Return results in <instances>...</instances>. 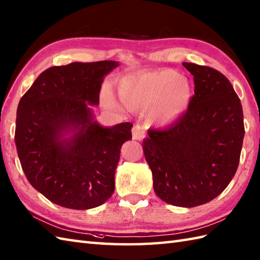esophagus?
Segmentation results:
<instances>
[{
  "instance_id": "obj_1",
  "label": "esophagus",
  "mask_w": 260,
  "mask_h": 260,
  "mask_svg": "<svg viewBox=\"0 0 260 260\" xmlns=\"http://www.w3.org/2000/svg\"><path fill=\"white\" fill-rule=\"evenodd\" d=\"M132 134H133V139L141 141L145 137V131L143 128V126L140 124H136L133 126V129H132Z\"/></svg>"
}]
</instances>
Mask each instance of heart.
<instances>
[{
  "mask_svg": "<svg viewBox=\"0 0 260 260\" xmlns=\"http://www.w3.org/2000/svg\"><path fill=\"white\" fill-rule=\"evenodd\" d=\"M119 96L131 109H152L153 120L169 124L183 114L192 99L189 80L179 73L164 69L127 77L120 82Z\"/></svg>",
  "mask_w": 260,
  "mask_h": 260,
  "instance_id": "b5f03b06",
  "label": "heart"
}]
</instances>
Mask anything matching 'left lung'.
<instances>
[{
  "instance_id": "left-lung-1",
  "label": "left lung",
  "mask_w": 260,
  "mask_h": 260,
  "mask_svg": "<svg viewBox=\"0 0 260 260\" xmlns=\"http://www.w3.org/2000/svg\"><path fill=\"white\" fill-rule=\"evenodd\" d=\"M194 81L186 112L163 129H150L143 151L156 196L192 208L217 198L236 174L245 136L240 99L227 77L183 62Z\"/></svg>"
}]
</instances>
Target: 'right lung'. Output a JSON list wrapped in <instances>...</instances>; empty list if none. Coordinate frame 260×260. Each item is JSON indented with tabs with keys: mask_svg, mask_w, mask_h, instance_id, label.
<instances>
[{
	"mask_svg": "<svg viewBox=\"0 0 260 260\" xmlns=\"http://www.w3.org/2000/svg\"><path fill=\"white\" fill-rule=\"evenodd\" d=\"M112 60L54 66L39 75L20 99L15 145L31 185L64 208L86 210L113 196L120 147L132 140V123L110 128L92 120ZM64 131H75L62 140Z\"/></svg>",
	"mask_w": 260,
	"mask_h": 260,
	"instance_id": "1",
	"label": "right lung"
}]
</instances>
